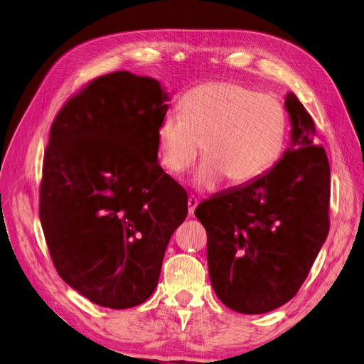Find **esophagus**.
I'll use <instances>...</instances> for the list:
<instances>
[{"mask_svg": "<svg viewBox=\"0 0 364 364\" xmlns=\"http://www.w3.org/2000/svg\"><path fill=\"white\" fill-rule=\"evenodd\" d=\"M197 205H199V200H197L194 196H190V199H188V213H190V215L194 214Z\"/></svg>", "mask_w": 364, "mask_h": 364, "instance_id": "1", "label": "esophagus"}]
</instances>
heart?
Wrapping results in <instances>:
<instances>
[{
	"label": "heart",
	"mask_w": 364,
	"mask_h": 364,
	"mask_svg": "<svg viewBox=\"0 0 364 364\" xmlns=\"http://www.w3.org/2000/svg\"><path fill=\"white\" fill-rule=\"evenodd\" d=\"M287 112L277 95L235 82H208L186 92L181 115L165 114L156 129L159 162L178 176L202 150L193 174L199 190H214L226 178L235 185L255 181L281 156Z\"/></svg>",
	"instance_id": "1"
}]
</instances>
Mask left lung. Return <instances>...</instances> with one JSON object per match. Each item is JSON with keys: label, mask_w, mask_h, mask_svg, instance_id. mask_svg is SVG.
I'll use <instances>...</instances> for the list:
<instances>
[{"label": "left lung", "mask_w": 364, "mask_h": 364, "mask_svg": "<svg viewBox=\"0 0 364 364\" xmlns=\"http://www.w3.org/2000/svg\"><path fill=\"white\" fill-rule=\"evenodd\" d=\"M291 132L284 156L255 181L196 208L208 234L213 289L228 308L262 314L289 302L308 277L329 230V164L314 121L285 95Z\"/></svg>", "instance_id": "obj_1"}]
</instances>
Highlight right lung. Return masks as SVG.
<instances>
[{
  "label": "right lung",
  "mask_w": 364,
  "mask_h": 364,
  "mask_svg": "<svg viewBox=\"0 0 364 364\" xmlns=\"http://www.w3.org/2000/svg\"><path fill=\"white\" fill-rule=\"evenodd\" d=\"M170 95L151 77H98L65 105L43 156L39 217L60 278L124 310L155 291L168 241L188 214L158 161Z\"/></svg>",
  "instance_id": "obj_1"
}]
</instances>
